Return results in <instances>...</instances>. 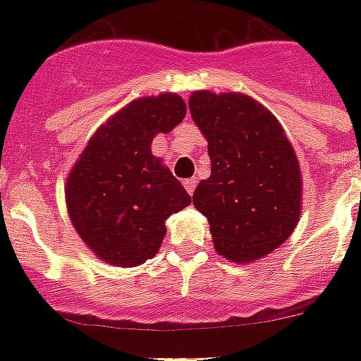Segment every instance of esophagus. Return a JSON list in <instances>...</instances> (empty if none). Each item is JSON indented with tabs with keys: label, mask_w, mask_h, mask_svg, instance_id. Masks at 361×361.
<instances>
[{
	"label": "esophagus",
	"mask_w": 361,
	"mask_h": 361,
	"mask_svg": "<svg viewBox=\"0 0 361 361\" xmlns=\"http://www.w3.org/2000/svg\"><path fill=\"white\" fill-rule=\"evenodd\" d=\"M183 187H185L189 195H192V192H195V187H197V180H195V178H189V180L183 181Z\"/></svg>",
	"instance_id": "esophagus-1"
}]
</instances>
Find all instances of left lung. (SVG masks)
I'll use <instances>...</instances> for the list:
<instances>
[{"mask_svg": "<svg viewBox=\"0 0 361 361\" xmlns=\"http://www.w3.org/2000/svg\"><path fill=\"white\" fill-rule=\"evenodd\" d=\"M189 109L212 159V176L198 183L192 204L208 217L215 249L234 262L266 257L300 219L302 176L290 142L247 95L195 92Z\"/></svg>", "mask_w": 361, "mask_h": 361, "instance_id": "obj_1", "label": "left lung"}]
</instances>
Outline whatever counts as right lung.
<instances>
[{"label": "right lung", "mask_w": 361, "mask_h": 361, "mask_svg": "<svg viewBox=\"0 0 361 361\" xmlns=\"http://www.w3.org/2000/svg\"><path fill=\"white\" fill-rule=\"evenodd\" d=\"M183 118L185 103L174 93L136 99L99 127L67 178L71 221L109 264L130 268L155 257L164 221L191 204L149 146Z\"/></svg>", "instance_id": "right-lung-1"}]
</instances>
